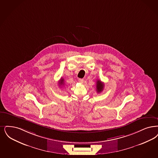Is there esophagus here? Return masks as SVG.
I'll return each instance as SVG.
<instances>
[{"instance_id":"esophagus-1","label":"esophagus","mask_w":158,"mask_h":158,"mask_svg":"<svg viewBox=\"0 0 158 158\" xmlns=\"http://www.w3.org/2000/svg\"><path fill=\"white\" fill-rule=\"evenodd\" d=\"M79 81L80 82H84V79H79Z\"/></svg>"}]
</instances>
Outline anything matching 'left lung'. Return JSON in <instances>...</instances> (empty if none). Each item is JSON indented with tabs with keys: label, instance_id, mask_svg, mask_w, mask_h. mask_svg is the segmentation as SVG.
<instances>
[{
	"label": "left lung",
	"instance_id": "obj_1",
	"mask_svg": "<svg viewBox=\"0 0 158 158\" xmlns=\"http://www.w3.org/2000/svg\"><path fill=\"white\" fill-rule=\"evenodd\" d=\"M104 84L100 80H98L96 82V91L98 93H100L103 90Z\"/></svg>",
	"mask_w": 158,
	"mask_h": 158
}]
</instances>
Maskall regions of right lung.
Returning a JSON list of instances; mask_svg holds the SVG:
<instances>
[{
  "instance_id": "1",
  "label": "right lung",
  "mask_w": 158,
  "mask_h": 158,
  "mask_svg": "<svg viewBox=\"0 0 158 158\" xmlns=\"http://www.w3.org/2000/svg\"><path fill=\"white\" fill-rule=\"evenodd\" d=\"M59 86H61V85H64V79H63L62 77L59 81Z\"/></svg>"
}]
</instances>
